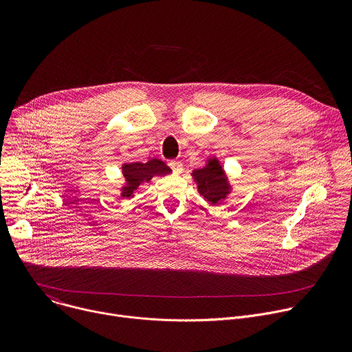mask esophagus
I'll list each match as a JSON object with an SVG mask.
<instances>
[{
  "label": "esophagus",
  "mask_w": 352,
  "mask_h": 352,
  "mask_svg": "<svg viewBox=\"0 0 352 352\" xmlns=\"http://www.w3.org/2000/svg\"><path fill=\"white\" fill-rule=\"evenodd\" d=\"M168 166H170V168L173 170V173H175V174H179V173L182 171V164H181L179 162L173 160V162L168 163Z\"/></svg>",
  "instance_id": "esophagus-1"
}]
</instances>
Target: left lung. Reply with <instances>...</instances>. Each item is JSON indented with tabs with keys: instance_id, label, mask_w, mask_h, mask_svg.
Returning a JSON list of instances; mask_svg holds the SVG:
<instances>
[{
	"instance_id": "8db88e82",
	"label": "left lung",
	"mask_w": 352,
	"mask_h": 352,
	"mask_svg": "<svg viewBox=\"0 0 352 352\" xmlns=\"http://www.w3.org/2000/svg\"><path fill=\"white\" fill-rule=\"evenodd\" d=\"M192 177L197 182L199 193L213 205L220 204L230 193V184L217 159H210L204 168L193 170Z\"/></svg>"
}]
</instances>
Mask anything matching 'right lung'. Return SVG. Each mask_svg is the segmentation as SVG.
<instances>
[{"label": "right lung", "mask_w": 352, "mask_h": 352, "mask_svg": "<svg viewBox=\"0 0 352 352\" xmlns=\"http://www.w3.org/2000/svg\"><path fill=\"white\" fill-rule=\"evenodd\" d=\"M171 173V168L159 159H152L147 163H125L122 174L125 186L122 188V197H131L142 182H148L153 177H163Z\"/></svg>", "instance_id": "add662e5"}]
</instances>
